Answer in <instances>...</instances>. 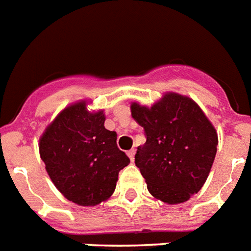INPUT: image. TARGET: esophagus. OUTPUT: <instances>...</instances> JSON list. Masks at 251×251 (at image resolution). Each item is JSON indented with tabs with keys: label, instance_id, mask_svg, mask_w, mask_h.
Returning <instances> with one entry per match:
<instances>
[{
	"label": "esophagus",
	"instance_id": "34e87169",
	"mask_svg": "<svg viewBox=\"0 0 251 251\" xmlns=\"http://www.w3.org/2000/svg\"><path fill=\"white\" fill-rule=\"evenodd\" d=\"M134 155H135V150H134V149H131V150H129V151H127V156L130 157V160H131V161H134Z\"/></svg>",
	"mask_w": 251,
	"mask_h": 251
}]
</instances>
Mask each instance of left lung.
<instances>
[{
    "instance_id": "1",
    "label": "left lung",
    "mask_w": 251,
    "mask_h": 251,
    "mask_svg": "<svg viewBox=\"0 0 251 251\" xmlns=\"http://www.w3.org/2000/svg\"><path fill=\"white\" fill-rule=\"evenodd\" d=\"M131 116L145 129L135 153L147 189L168 204L186 202L206 182L218 133L193 99L167 92L151 108L133 102Z\"/></svg>"
}]
</instances>
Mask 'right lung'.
<instances>
[{
    "label": "right lung",
    "instance_id": "right-lung-1",
    "mask_svg": "<svg viewBox=\"0 0 251 251\" xmlns=\"http://www.w3.org/2000/svg\"><path fill=\"white\" fill-rule=\"evenodd\" d=\"M102 110L88 112L87 101L66 106L48 125L39 151L54 186L79 206H96L113 194L118 172L130 163L117 147L116 131L104 126Z\"/></svg>",
    "mask_w": 251,
    "mask_h": 251
}]
</instances>
